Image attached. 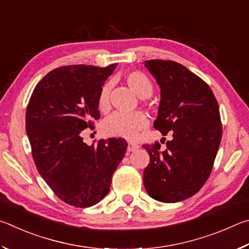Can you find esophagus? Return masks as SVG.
I'll return each mask as SVG.
<instances>
[{
	"label": "esophagus",
	"mask_w": 249,
	"mask_h": 249,
	"mask_svg": "<svg viewBox=\"0 0 249 249\" xmlns=\"http://www.w3.org/2000/svg\"><path fill=\"white\" fill-rule=\"evenodd\" d=\"M139 146L138 144H136V143H132V142H129L128 143V152L130 153V152H134V151H137L138 149H139Z\"/></svg>",
	"instance_id": "1"
}]
</instances>
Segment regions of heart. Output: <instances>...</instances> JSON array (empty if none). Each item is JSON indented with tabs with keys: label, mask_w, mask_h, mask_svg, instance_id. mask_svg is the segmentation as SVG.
Masks as SVG:
<instances>
[{
	"label": "heart",
	"mask_w": 249,
	"mask_h": 249,
	"mask_svg": "<svg viewBox=\"0 0 249 249\" xmlns=\"http://www.w3.org/2000/svg\"><path fill=\"white\" fill-rule=\"evenodd\" d=\"M127 84L131 87L139 97L146 98L153 91V85L145 74L139 71H133L125 76ZM111 84H104L98 94V108L102 111H107L109 108V95H110ZM149 124V119L142 112L122 113L115 112L109 116L103 124V131L106 136L124 139H134L141 130H144Z\"/></svg>",
	"instance_id": "b5f03b06"
}]
</instances>
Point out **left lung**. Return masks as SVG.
I'll return each instance as SVG.
<instances>
[{
  "mask_svg": "<svg viewBox=\"0 0 249 249\" xmlns=\"http://www.w3.org/2000/svg\"><path fill=\"white\" fill-rule=\"evenodd\" d=\"M160 89L154 128L173 139L143 145L150 164L143 182L151 198L175 203L197 194L210 176L222 138L220 109L206 82L174 61H144Z\"/></svg>",
  "mask_w": 249,
  "mask_h": 249,
  "instance_id": "obj_1",
  "label": "left lung"
}]
</instances>
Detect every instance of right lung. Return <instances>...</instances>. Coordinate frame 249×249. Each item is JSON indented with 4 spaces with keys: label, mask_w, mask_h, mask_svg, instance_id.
<instances>
[{
    "label": "right lung",
    "mask_w": 249,
    "mask_h": 249,
    "mask_svg": "<svg viewBox=\"0 0 249 249\" xmlns=\"http://www.w3.org/2000/svg\"><path fill=\"white\" fill-rule=\"evenodd\" d=\"M117 64L54 69L35 87L26 110V132L43 180L70 206L87 208L109 193L124 158V139L87 145L82 131L98 120V94Z\"/></svg>",
    "instance_id": "obj_1"
}]
</instances>
